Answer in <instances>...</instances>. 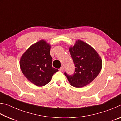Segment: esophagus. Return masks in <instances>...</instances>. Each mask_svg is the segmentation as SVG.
Masks as SVG:
<instances>
[{
    "mask_svg": "<svg viewBox=\"0 0 121 121\" xmlns=\"http://www.w3.org/2000/svg\"><path fill=\"white\" fill-rule=\"evenodd\" d=\"M59 70L61 71H63V70H64V68H63V67H61V68L59 69Z\"/></svg>",
    "mask_w": 121,
    "mask_h": 121,
    "instance_id": "34e87169",
    "label": "esophagus"
}]
</instances>
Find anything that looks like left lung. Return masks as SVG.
<instances>
[{"instance_id":"1","label":"left lung","mask_w":121,"mask_h":121,"mask_svg":"<svg viewBox=\"0 0 121 121\" xmlns=\"http://www.w3.org/2000/svg\"><path fill=\"white\" fill-rule=\"evenodd\" d=\"M75 65L72 76L65 75L73 86L83 87L89 84L101 70L102 61L99 54L92 47L83 40H77L73 46L69 48Z\"/></svg>"}]
</instances>
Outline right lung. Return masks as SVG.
Returning <instances> with one entry per match:
<instances>
[{
  "label": "right lung",
  "mask_w": 121,
  "mask_h": 121,
  "mask_svg": "<svg viewBox=\"0 0 121 121\" xmlns=\"http://www.w3.org/2000/svg\"><path fill=\"white\" fill-rule=\"evenodd\" d=\"M51 45L44 39L31 45L22 54L20 67L28 80L37 86H43L51 81L58 70L53 68L50 55Z\"/></svg>",
  "instance_id": "obj_1"
}]
</instances>
